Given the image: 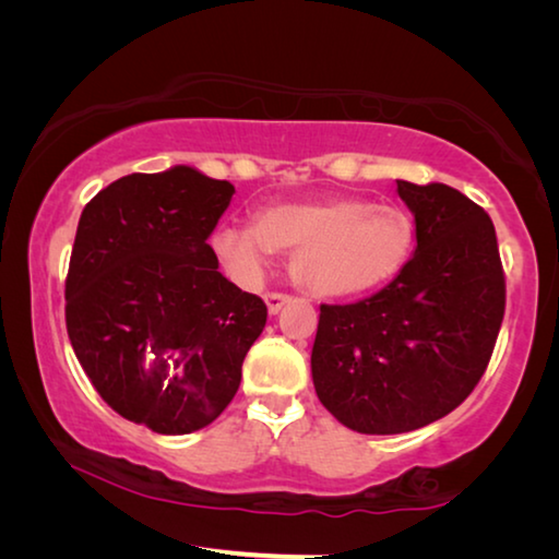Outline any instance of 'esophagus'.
Here are the masks:
<instances>
[{"label":"esophagus","instance_id":"obj_1","mask_svg":"<svg viewBox=\"0 0 559 559\" xmlns=\"http://www.w3.org/2000/svg\"><path fill=\"white\" fill-rule=\"evenodd\" d=\"M290 300V296L288 293H278V290H271V293H266V306H269V313L271 316H276L278 310L286 306V302Z\"/></svg>","mask_w":559,"mask_h":559}]
</instances>
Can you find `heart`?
<instances>
[{"label": "heart", "instance_id": "1", "mask_svg": "<svg viewBox=\"0 0 559 559\" xmlns=\"http://www.w3.org/2000/svg\"><path fill=\"white\" fill-rule=\"evenodd\" d=\"M416 243L414 216L400 204L365 200L273 204L253 224H224L212 236L234 278L259 281L271 251L290 253V276L302 290L345 298L400 276Z\"/></svg>", "mask_w": 559, "mask_h": 559}]
</instances>
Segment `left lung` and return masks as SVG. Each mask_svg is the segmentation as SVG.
Here are the masks:
<instances>
[{
	"mask_svg": "<svg viewBox=\"0 0 559 559\" xmlns=\"http://www.w3.org/2000/svg\"><path fill=\"white\" fill-rule=\"evenodd\" d=\"M416 222L400 276L347 306H320L310 355L318 400L359 433L441 419L476 390L506 313V273L484 206L441 182L396 179Z\"/></svg>",
	"mask_w": 559,
	"mask_h": 559,
	"instance_id": "obj_1",
	"label": "left lung"
}]
</instances>
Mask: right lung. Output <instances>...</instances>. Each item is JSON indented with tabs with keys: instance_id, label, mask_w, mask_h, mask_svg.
Here are the masks:
<instances>
[{
	"instance_id": "obj_1",
	"label": "right lung",
	"mask_w": 559,
	"mask_h": 559,
	"mask_svg": "<svg viewBox=\"0 0 559 559\" xmlns=\"http://www.w3.org/2000/svg\"><path fill=\"white\" fill-rule=\"evenodd\" d=\"M234 185L192 167L128 175L81 214L66 330L112 412L157 433L212 424L234 400L269 308L219 271L206 239Z\"/></svg>"
}]
</instances>
